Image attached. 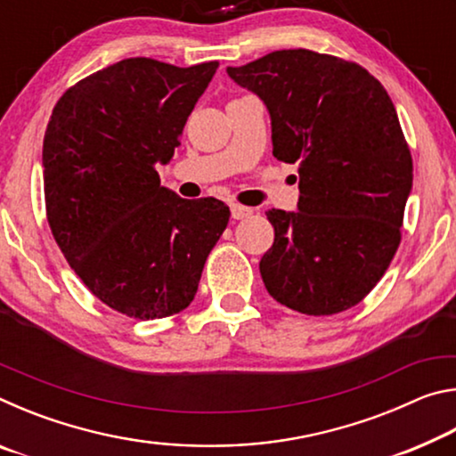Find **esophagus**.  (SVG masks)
<instances>
[{"label":"esophagus","instance_id":"esophagus-1","mask_svg":"<svg viewBox=\"0 0 456 456\" xmlns=\"http://www.w3.org/2000/svg\"><path fill=\"white\" fill-rule=\"evenodd\" d=\"M231 215H233V219H245V217H251L253 209H251V207L233 203V205H231Z\"/></svg>","mask_w":456,"mask_h":456}]
</instances>
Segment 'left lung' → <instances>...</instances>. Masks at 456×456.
<instances>
[{
    "mask_svg": "<svg viewBox=\"0 0 456 456\" xmlns=\"http://www.w3.org/2000/svg\"><path fill=\"white\" fill-rule=\"evenodd\" d=\"M272 114L273 157L299 167V211H267L275 239L259 272L305 315L360 304L403 239L412 157L388 92L356 61L277 50L227 68Z\"/></svg>",
    "mask_w": 456,
    "mask_h": 456,
    "instance_id": "obj_1",
    "label": "left lung"
}]
</instances>
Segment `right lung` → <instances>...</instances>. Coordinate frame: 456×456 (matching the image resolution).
<instances>
[{
  "label": "right lung",
  "instance_id": "1",
  "mask_svg": "<svg viewBox=\"0 0 456 456\" xmlns=\"http://www.w3.org/2000/svg\"><path fill=\"white\" fill-rule=\"evenodd\" d=\"M219 61L126 58L68 88L44 134L45 217L74 273L134 320L183 312L231 211L160 187Z\"/></svg>",
  "mask_w": 456,
  "mask_h": 456
}]
</instances>
